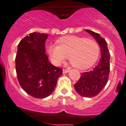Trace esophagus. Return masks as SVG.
<instances>
[{"mask_svg":"<svg viewBox=\"0 0 126 126\" xmlns=\"http://www.w3.org/2000/svg\"><path fill=\"white\" fill-rule=\"evenodd\" d=\"M69 71V69H63V73H67Z\"/></svg>","mask_w":126,"mask_h":126,"instance_id":"obj_1","label":"esophagus"}]
</instances>
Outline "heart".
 <instances>
[{"label": "heart", "mask_w": 126, "mask_h": 126, "mask_svg": "<svg viewBox=\"0 0 126 126\" xmlns=\"http://www.w3.org/2000/svg\"><path fill=\"white\" fill-rule=\"evenodd\" d=\"M48 52L55 65H59L68 57L73 66L84 69L92 66L96 62L100 48L98 43L93 40L69 36L61 38L58 41V45H50Z\"/></svg>", "instance_id": "heart-1"}]
</instances>
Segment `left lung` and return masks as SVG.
Here are the masks:
<instances>
[{
  "mask_svg": "<svg viewBox=\"0 0 126 126\" xmlns=\"http://www.w3.org/2000/svg\"><path fill=\"white\" fill-rule=\"evenodd\" d=\"M86 32L92 34L98 43L102 57L94 68L88 72L81 73L80 79L74 84V88L81 96L90 98L98 95L107 83L110 54L108 49L107 43L98 33L88 30H86Z\"/></svg>",
  "mask_w": 126,
  "mask_h": 126,
  "instance_id": "1",
  "label": "left lung"
}]
</instances>
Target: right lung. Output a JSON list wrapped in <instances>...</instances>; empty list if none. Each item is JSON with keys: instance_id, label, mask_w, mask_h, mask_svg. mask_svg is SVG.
I'll list each match as a JSON object with an SVG mask.
<instances>
[{"instance_id": "right-lung-1", "label": "right lung", "mask_w": 126, "mask_h": 126, "mask_svg": "<svg viewBox=\"0 0 126 126\" xmlns=\"http://www.w3.org/2000/svg\"><path fill=\"white\" fill-rule=\"evenodd\" d=\"M48 34L30 33L20 41L16 56L19 83L30 96L44 98L53 92L62 69L52 65L45 53Z\"/></svg>"}]
</instances>
